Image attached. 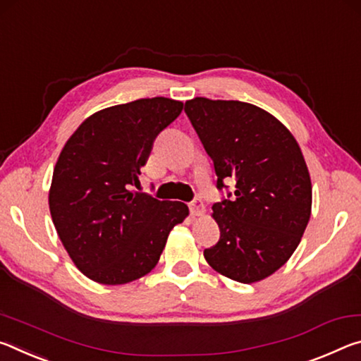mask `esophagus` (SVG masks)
Returning a JSON list of instances; mask_svg holds the SVG:
<instances>
[{"instance_id": "obj_1", "label": "esophagus", "mask_w": 361, "mask_h": 361, "mask_svg": "<svg viewBox=\"0 0 361 361\" xmlns=\"http://www.w3.org/2000/svg\"><path fill=\"white\" fill-rule=\"evenodd\" d=\"M204 211H206V206L200 198H195L190 203V212L193 216H203Z\"/></svg>"}]
</instances>
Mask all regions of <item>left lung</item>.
<instances>
[{
  "instance_id": "1",
  "label": "left lung",
  "mask_w": 361,
  "mask_h": 361,
  "mask_svg": "<svg viewBox=\"0 0 361 361\" xmlns=\"http://www.w3.org/2000/svg\"><path fill=\"white\" fill-rule=\"evenodd\" d=\"M184 110L214 163L217 188L235 182L232 200L212 204L221 238L204 259L230 280L267 279L293 256L310 219L312 182L300 147L252 104L195 97Z\"/></svg>"
}]
</instances>
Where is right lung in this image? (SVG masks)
I'll use <instances>...</instances> for the list:
<instances>
[{
	"label": "right lung",
	"mask_w": 361,
	"mask_h": 361,
	"mask_svg": "<svg viewBox=\"0 0 361 361\" xmlns=\"http://www.w3.org/2000/svg\"><path fill=\"white\" fill-rule=\"evenodd\" d=\"M184 104L166 97L114 105L86 118L57 158L49 211L70 259L92 281L125 285L149 274L188 208L137 193L153 140Z\"/></svg>",
	"instance_id": "obj_1"
}]
</instances>
